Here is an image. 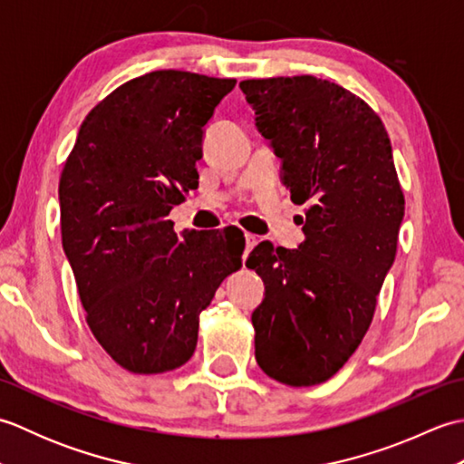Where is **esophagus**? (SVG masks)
<instances>
[{"mask_svg": "<svg viewBox=\"0 0 464 464\" xmlns=\"http://www.w3.org/2000/svg\"><path fill=\"white\" fill-rule=\"evenodd\" d=\"M257 241H259V237L257 235H253V233H245V245H247V249H245V257H247V253L255 247V245H257Z\"/></svg>", "mask_w": 464, "mask_h": 464, "instance_id": "1", "label": "esophagus"}]
</instances>
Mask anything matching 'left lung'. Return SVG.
<instances>
[{"instance_id": "8db88e82", "label": "left lung", "mask_w": 464, "mask_h": 464, "mask_svg": "<svg viewBox=\"0 0 464 464\" xmlns=\"http://www.w3.org/2000/svg\"><path fill=\"white\" fill-rule=\"evenodd\" d=\"M257 130L307 205L299 249L263 241L247 259L265 283L251 314L255 359L289 387L329 381L369 331L397 255L405 195L389 133L361 97L313 75L245 80Z\"/></svg>"}]
</instances>
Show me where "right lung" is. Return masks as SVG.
<instances>
[{
  "mask_svg": "<svg viewBox=\"0 0 464 464\" xmlns=\"http://www.w3.org/2000/svg\"><path fill=\"white\" fill-rule=\"evenodd\" d=\"M235 83L177 69L130 80L87 113L59 177L62 243L85 321L130 372L189 361L201 311L243 267L239 227L179 239L167 219L199 185L203 127Z\"/></svg>",
  "mask_w": 464,
  "mask_h": 464,
  "instance_id": "right-lung-1",
  "label": "right lung"
}]
</instances>
